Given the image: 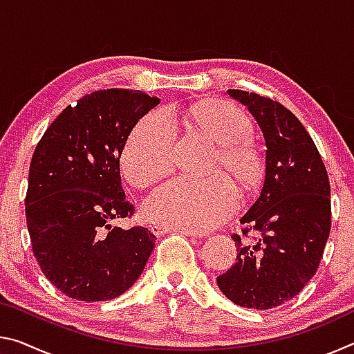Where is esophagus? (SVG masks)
Here are the masks:
<instances>
[{"instance_id":"34e87169","label":"esophagus","mask_w":354,"mask_h":354,"mask_svg":"<svg viewBox=\"0 0 354 354\" xmlns=\"http://www.w3.org/2000/svg\"><path fill=\"white\" fill-rule=\"evenodd\" d=\"M151 232L154 236H164L165 232H178V234H184V236H196L194 231H187V230H173V227H167L162 225H153L151 227Z\"/></svg>"}]
</instances>
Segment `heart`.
Segmentation results:
<instances>
[{"label":"heart","instance_id":"1","mask_svg":"<svg viewBox=\"0 0 354 354\" xmlns=\"http://www.w3.org/2000/svg\"><path fill=\"white\" fill-rule=\"evenodd\" d=\"M187 118L218 145L215 167H221L239 187L250 189L261 175L262 158L248 139L251 122L247 113L227 101H205L190 107ZM175 139V123L167 112L153 111L140 118L122 153L129 183L143 189L164 176L171 169ZM237 200L234 185L223 175L176 178L153 192L143 212L158 225L205 232L234 211Z\"/></svg>","mask_w":354,"mask_h":354}]
</instances>
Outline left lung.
<instances>
[{
	"label": "left lung",
	"instance_id": "left-lung-1",
	"mask_svg": "<svg viewBox=\"0 0 354 354\" xmlns=\"http://www.w3.org/2000/svg\"><path fill=\"white\" fill-rule=\"evenodd\" d=\"M227 93L259 124L266 176L242 215V234L231 236L239 251L236 263L217 284L239 306L266 310L301 292L319 268L331 230L329 179L314 140L287 107L253 92Z\"/></svg>",
	"mask_w": 354,
	"mask_h": 354
}]
</instances>
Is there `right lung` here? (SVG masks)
I'll list each match as a JSON object with an SVG mask.
<instances>
[{"label": "right lung", "instance_id": "obj_1", "mask_svg": "<svg viewBox=\"0 0 354 354\" xmlns=\"http://www.w3.org/2000/svg\"><path fill=\"white\" fill-rule=\"evenodd\" d=\"M159 98L140 91H95L59 113L32 154L26 223L48 281L77 301H106L140 277L156 236L113 220L134 214L120 176L131 131Z\"/></svg>", "mask_w": 354, "mask_h": 354}]
</instances>
